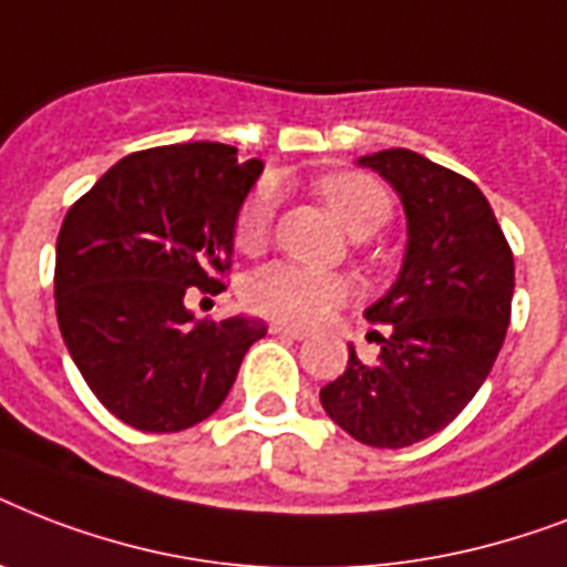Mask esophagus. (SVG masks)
Wrapping results in <instances>:
<instances>
[{
  "label": "esophagus",
  "mask_w": 567,
  "mask_h": 567,
  "mask_svg": "<svg viewBox=\"0 0 567 567\" xmlns=\"http://www.w3.org/2000/svg\"><path fill=\"white\" fill-rule=\"evenodd\" d=\"M270 332H274V336L291 338V341H302V338L309 336V332H306V329H297V327H285V323H270Z\"/></svg>",
  "instance_id": "esophagus-1"
}]
</instances>
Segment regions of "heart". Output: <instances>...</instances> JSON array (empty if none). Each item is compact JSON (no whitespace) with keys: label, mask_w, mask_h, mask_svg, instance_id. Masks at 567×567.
Here are the masks:
<instances>
[{"label":"heart","mask_w":567,"mask_h":567,"mask_svg":"<svg viewBox=\"0 0 567 567\" xmlns=\"http://www.w3.org/2000/svg\"><path fill=\"white\" fill-rule=\"evenodd\" d=\"M318 190L336 220L350 235H373L391 217V196L377 179L364 173H336L318 182ZM274 223V190L261 185L249 196L235 223V244L244 252L265 247ZM350 297V282L341 274L311 270L293 261H274L249 276L244 285V302L256 315L282 323H318Z\"/></svg>","instance_id":"1"}]
</instances>
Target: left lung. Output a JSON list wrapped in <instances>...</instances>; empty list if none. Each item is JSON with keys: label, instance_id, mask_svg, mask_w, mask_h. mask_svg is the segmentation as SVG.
Masks as SVG:
<instances>
[{"label": "left lung", "instance_id": "left-lung-1", "mask_svg": "<svg viewBox=\"0 0 567 567\" xmlns=\"http://www.w3.org/2000/svg\"><path fill=\"white\" fill-rule=\"evenodd\" d=\"M405 212L394 285L364 309L388 323L377 362L350 344L347 371L320 388L327 414L371 447H409L444 430L492 371L509 327L515 261L474 182L412 150L362 155Z\"/></svg>", "mask_w": 567, "mask_h": 567}]
</instances>
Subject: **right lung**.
<instances>
[{
  "mask_svg": "<svg viewBox=\"0 0 567 567\" xmlns=\"http://www.w3.org/2000/svg\"><path fill=\"white\" fill-rule=\"evenodd\" d=\"M265 171L226 144L155 146L120 158L66 212L55 244V315L105 409L144 432H179L220 409L267 336L231 315L196 323L188 288H223L235 223Z\"/></svg>",
  "mask_w": 567,
  "mask_h": 567,
  "instance_id": "add662e5",
  "label": "right lung"
}]
</instances>
